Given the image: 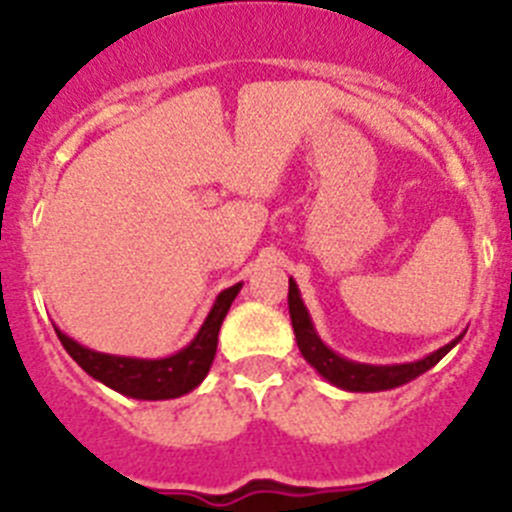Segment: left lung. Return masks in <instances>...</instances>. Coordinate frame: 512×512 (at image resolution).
Returning a JSON list of instances; mask_svg holds the SVG:
<instances>
[{"instance_id":"obj_1","label":"left lung","mask_w":512,"mask_h":512,"mask_svg":"<svg viewBox=\"0 0 512 512\" xmlns=\"http://www.w3.org/2000/svg\"><path fill=\"white\" fill-rule=\"evenodd\" d=\"M289 318H292V328H295L297 346H300L302 356L307 359V364L315 366L320 374H323L328 382H333L341 390L351 392H379V390H392V387H400V384L410 382V379L420 377L423 372H428L431 366H436L443 356L449 354L451 348L461 341V336L456 341L446 343L443 348L433 351L431 356L425 359L413 361V364H395V366H369V364H354V361L341 359L338 354H333L328 346L318 338L315 328L310 323V315H307L305 305L300 300V292H297V284L289 279Z\"/></svg>"}]
</instances>
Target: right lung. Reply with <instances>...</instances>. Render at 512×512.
Here are the masks:
<instances>
[{
    "mask_svg": "<svg viewBox=\"0 0 512 512\" xmlns=\"http://www.w3.org/2000/svg\"><path fill=\"white\" fill-rule=\"evenodd\" d=\"M238 292H241V284H233L225 292H220L197 338L169 359L148 361L97 354V351H89V348L71 341L69 336H63L61 330H56V333L71 359L89 377L99 379L120 395L135 397V400H171V397H182L192 392L210 372L217 351V333H220V325H223Z\"/></svg>",
    "mask_w": 512,
    "mask_h": 512,
    "instance_id": "obj_1",
    "label": "right lung"
}]
</instances>
